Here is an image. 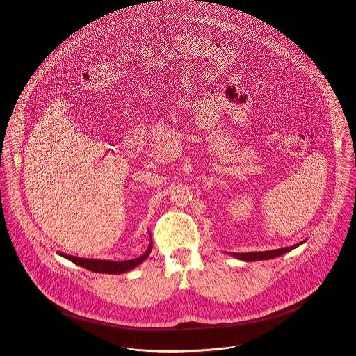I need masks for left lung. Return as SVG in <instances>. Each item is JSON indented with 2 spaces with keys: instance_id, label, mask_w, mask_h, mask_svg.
I'll use <instances>...</instances> for the list:
<instances>
[{
  "instance_id": "obj_1",
  "label": "left lung",
  "mask_w": 356,
  "mask_h": 356,
  "mask_svg": "<svg viewBox=\"0 0 356 356\" xmlns=\"http://www.w3.org/2000/svg\"><path fill=\"white\" fill-rule=\"evenodd\" d=\"M300 244L303 243H299L296 245H292V247H286V248H280V250H274V251H261V252H247V254H233L232 256L237 257V259H241V260H247V261H254V260H264V259H273V257H277L280 254H286L292 250H295L296 247H299Z\"/></svg>"
}]
</instances>
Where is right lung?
Returning <instances> with one entry per match:
<instances>
[{"mask_svg":"<svg viewBox=\"0 0 356 356\" xmlns=\"http://www.w3.org/2000/svg\"><path fill=\"white\" fill-rule=\"evenodd\" d=\"M152 251V241L148 247V250L141 254L137 259H131V260H123V261H112V260H102V259H83V257H76V256H71V254H60L64 256L65 259L71 260L72 263L88 268L90 271L95 273H105V274H120V273H126L131 268H134L136 266H138L140 263H143Z\"/></svg>","mask_w":356,"mask_h":356,"instance_id":"add662e5","label":"right lung"}]
</instances>
